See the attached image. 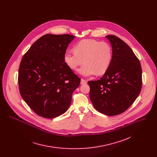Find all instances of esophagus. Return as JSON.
I'll return each instance as SVG.
<instances>
[{
  "label": "esophagus",
  "instance_id": "34e87169",
  "mask_svg": "<svg viewBox=\"0 0 157 157\" xmlns=\"http://www.w3.org/2000/svg\"><path fill=\"white\" fill-rule=\"evenodd\" d=\"M86 83H87V81L86 80H84L83 78L81 79V82H80V84L81 85H84V84H86Z\"/></svg>",
  "mask_w": 157,
  "mask_h": 157
}]
</instances>
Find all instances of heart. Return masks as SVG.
Listing matches in <instances>:
<instances>
[{
    "mask_svg": "<svg viewBox=\"0 0 157 157\" xmlns=\"http://www.w3.org/2000/svg\"><path fill=\"white\" fill-rule=\"evenodd\" d=\"M74 49L65 52L64 61L72 69H75L84 62L78 73L85 77H90L95 72H105L112 61L111 46L105 42L83 39L74 46Z\"/></svg>",
    "mask_w": 157,
    "mask_h": 157,
    "instance_id": "heart-1",
    "label": "heart"
}]
</instances>
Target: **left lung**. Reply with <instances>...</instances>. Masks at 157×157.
<instances>
[{
    "mask_svg": "<svg viewBox=\"0 0 157 157\" xmlns=\"http://www.w3.org/2000/svg\"><path fill=\"white\" fill-rule=\"evenodd\" d=\"M112 46L111 63L98 80L90 81V97L95 109L106 115L126 111L142 86L140 62L132 49L118 37L106 36Z\"/></svg>",
    "mask_w": 157,
    "mask_h": 157,
    "instance_id": "1",
    "label": "left lung"
}]
</instances>
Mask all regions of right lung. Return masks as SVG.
<instances>
[{"label": "right lung", "mask_w": 157, "mask_h": 157, "mask_svg": "<svg viewBox=\"0 0 157 157\" xmlns=\"http://www.w3.org/2000/svg\"><path fill=\"white\" fill-rule=\"evenodd\" d=\"M75 36L47 34L25 54L19 69L21 95L37 115L53 118L67 112L72 94L80 83L64 61L67 46Z\"/></svg>", "instance_id": "1"}]
</instances>
